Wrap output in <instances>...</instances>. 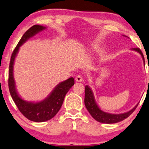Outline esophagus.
<instances>
[{
  "instance_id": "obj_1",
  "label": "esophagus",
  "mask_w": 149,
  "mask_h": 149,
  "mask_svg": "<svg viewBox=\"0 0 149 149\" xmlns=\"http://www.w3.org/2000/svg\"><path fill=\"white\" fill-rule=\"evenodd\" d=\"M83 77H82L81 75H77L76 77H75V81H78V82H81L83 81Z\"/></svg>"
}]
</instances>
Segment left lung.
Instances as JSON below:
<instances>
[{
	"label": "left lung",
	"mask_w": 149,
	"mask_h": 149,
	"mask_svg": "<svg viewBox=\"0 0 149 149\" xmlns=\"http://www.w3.org/2000/svg\"><path fill=\"white\" fill-rule=\"evenodd\" d=\"M133 50L136 51V52H139L140 54L141 55L142 57H143V61H145V58H144V55L142 53L141 50L139 48H133ZM84 103H85V106L88 112H90L94 118L97 120V122L102 123H106V124H113L116 123L118 122H120L123 120L126 119L130 116L132 113L134 112L136 109L138 104L133 108L131 110L128 111V112L126 113H123V114H109V113L104 112L100 109L98 106H97V104L96 103L94 100V94L92 92V90L88 87V86H86L85 87V98H84Z\"/></svg>",
	"instance_id": "8db88e82"
}]
</instances>
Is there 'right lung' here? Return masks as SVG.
I'll list each match as a JSON object with an SVG mask.
<instances>
[{
  "label": "right lung",
  "mask_w": 149,
  "mask_h": 149,
  "mask_svg": "<svg viewBox=\"0 0 149 149\" xmlns=\"http://www.w3.org/2000/svg\"><path fill=\"white\" fill-rule=\"evenodd\" d=\"M45 29V26L35 25L26 31L11 55L8 70V88L13 101L24 116L30 120L37 123L49 120L56 115L60 110L66 94L74 84V77H70L67 80L59 83L49 96L44 100L36 103L29 102L23 100L17 94L13 77V65L15 57L19 52L20 47L26 40Z\"/></svg>",
  "instance_id": "obj_1"
}]
</instances>
